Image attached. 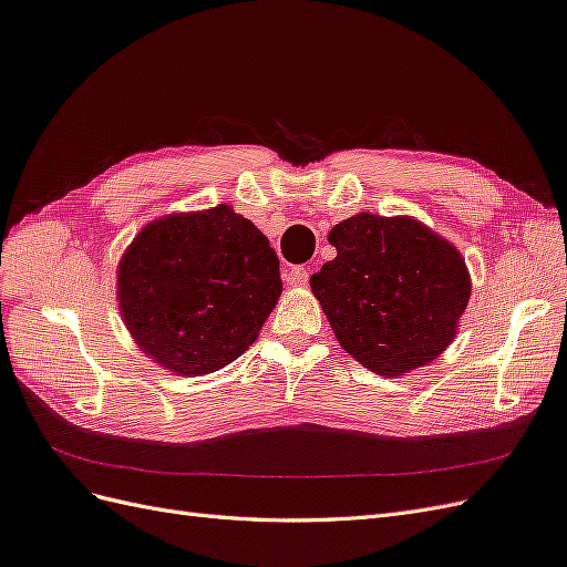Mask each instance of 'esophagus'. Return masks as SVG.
<instances>
[{
	"mask_svg": "<svg viewBox=\"0 0 567 567\" xmlns=\"http://www.w3.org/2000/svg\"><path fill=\"white\" fill-rule=\"evenodd\" d=\"M286 284L288 286H305L307 279H310V269L307 267H290L286 274Z\"/></svg>",
	"mask_w": 567,
	"mask_h": 567,
	"instance_id": "34e87169",
	"label": "esophagus"
}]
</instances>
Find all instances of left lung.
<instances>
[{
  "mask_svg": "<svg viewBox=\"0 0 567 567\" xmlns=\"http://www.w3.org/2000/svg\"><path fill=\"white\" fill-rule=\"evenodd\" d=\"M336 257L310 286L357 362L404 375L437 359L471 298L461 252L411 217L359 213L329 234Z\"/></svg>",
  "mask_w": 567,
  "mask_h": 567,
  "instance_id": "left-lung-1",
  "label": "left lung"
}]
</instances>
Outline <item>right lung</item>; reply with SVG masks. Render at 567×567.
Segmentation results:
<instances>
[{
    "label": "right lung",
    "mask_w": 567,
    "mask_h": 567,
    "mask_svg": "<svg viewBox=\"0 0 567 567\" xmlns=\"http://www.w3.org/2000/svg\"><path fill=\"white\" fill-rule=\"evenodd\" d=\"M279 296L277 252L229 205L151 221L117 267L127 331L148 359L182 375L241 357Z\"/></svg>",
    "instance_id": "add662e5"
}]
</instances>
